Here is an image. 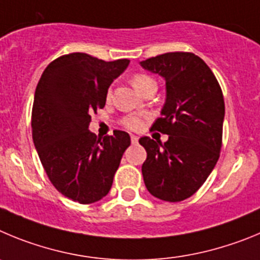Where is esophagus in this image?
Segmentation results:
<instances>
[{
    "label": "esophagus",
    "mask_w": 260,
    "mask_h": 260,
    "mask_svg": "<svg viewBox=\"0 0 260 260\" xmlns=\"http://www.w3.org/2000/svg\"><path fill=\"white\" fill-rule=\"evenodd\" d=\"M131 141H132V144H137L139 142V136L131 135Z\"/></svg>",
    "instance_id": "esophagus-1"
}]
</instances>
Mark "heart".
Returning a JSON list of instances; mask_svg holds the SVG:
<instances>
[{
  "mask_svg": "<svg viewBox=\"0 0 260 260\" xmlns=\"http://www.w3.org/2000/svg\"><path fill=\"white\" fill-rule=\"evenodd\" d=\"M131 81H132V85L135 86L136 90H139L141 94L145 90L149 89V88L156 86V81L151 78L150 75L144 74V72H136L132 76V79H131ZM106 97L107 100L111 98V89L107 90ZM121 124L124 125L127 129L139 131L141 129L142 125H144V118L140 115H128L121 120Z\"/></svg>",
  "mask_w": 260,
  "mask_h": 260,
  "instance_id": "1",
  "label": "heart"
}]
</instances>
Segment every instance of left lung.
<instances>
[{
    "label": "left lung",
    "instance_id": "left-lung-1",
    "mask_svg": "<svg viewBox=\"0 0 260 260\" xmlns=\"http://www.w3.org/2000/svg\"><path fill=\"white\" fill-rule=\"evenodd\" d=\"M141 66L166 79V104L151 131L168 135L165 144L140 139L147 153L144 182L154 197L180 202L203 185L220 155L223 92L210 67L193 53H165Z\"/></svg>",
    "mask_w": 260,
    "mask_h": 260
}]
</instances>
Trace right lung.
I'll return each instance as SVG.
<instances>
[{"label": "right lung", "mask_w": 260, "mask_h": 260, "mask_svg": "<svg viewBox=\"0 0 260 260\" xmlns=\"http://www.w3.org/2000/svg\"><path fill=\"white\" fill-rule=\"evenodd\" d=\"M128 64L71 53L49 63L37 84L31 121L37 154L55 189L81 205L109 193L131 145L123 131L102 139L88 129L90 115L105 107L110 84Z\"/></svg>", "instance_id": "add662e5"}]
</instances>
